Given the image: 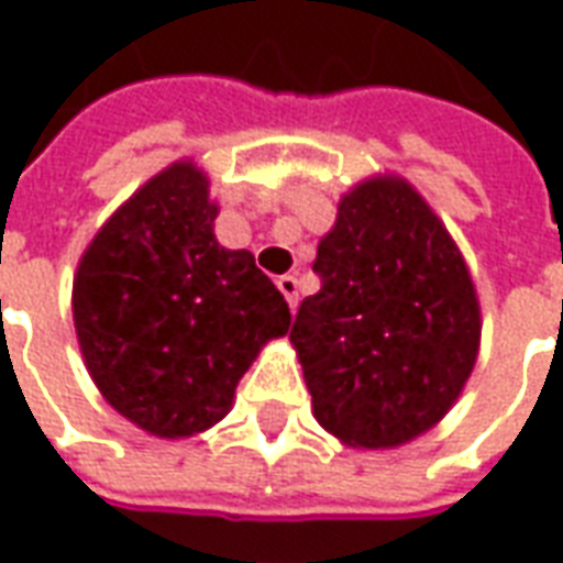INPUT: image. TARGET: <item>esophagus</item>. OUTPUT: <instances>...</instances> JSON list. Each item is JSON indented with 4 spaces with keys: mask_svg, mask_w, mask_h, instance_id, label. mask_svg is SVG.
<instances>
[{
    "mask_svg": "<svg viewBox=\"0 0 563 563\" xmlns=\"http://www.w3.org/2000/svg\"><path fill=\"white\" fill-rule=\"evenodd\" d=\"M277 289H280L283 295H286V301H289V307H298V277L295 274H283L280 280H277Z\"/></svg>",
    "mask_w": 563,
    "mask_h": 563,
    "instance_id": "1",
    "label": "esophagus"
}]
</instances>
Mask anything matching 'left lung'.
I'll use <instances>...</instances> for the list:
<instances>
[{"instance_id": "8db88e82", "label": "left lung", "mask_w": 563, "mask_h": 563, "mask_svg": "<svg viewBox=\"0 0 563 563\" xmlns=\"http://www.w3.org/2000/svg\"><path fill=\"white\" fill-rule=\"evenodd\" d=\"M317 295L289 331L317 422L353 449L431 431L471 379L483 310L443 220L401 174L343 192L319 241Z\"/></svg>"}]
</instances>
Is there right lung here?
Segmentation results:
<instances>
[{
	"label": "right lung",
	"mask_w": 563,
	"mask_h": 563,
	"mask_svg": "<svg viewBox=\"0 0 563 563\" xmlns=\"http://www.w3.org/2000/svg\"><path fill=\"white\" fill-rule=\"evenodd\" d=\"M217 213L196 159L172 162L104 220L71 286L96 389L162 440L225 419L246 367L292 325L253 253L217 241Z\"/></svg>",
	"instance_id": "right-lung-1"
}]
</instances>
